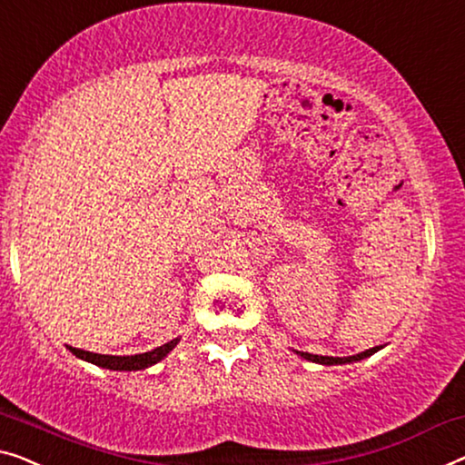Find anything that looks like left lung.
I'll list each match as a JSON object with an SVG mask.
<instances>
[{"label": "left lung", "mask_w": 465, "mask_h": 465, "mask_svg": "<svg viewBox=\"0 0 465 465\" xmlns=\"http://www.w3.org/2000/svg\"><path fill=\"white\" fill-rule=\"evenodd\" d=\"M380 349H384V346H373V349H367V351L357 352V355H351V357H323V355H311V352H302V351H294V352L299 357L307 359V361H313L320 365H346V363H357V361H361V359L371 357L373 352H378Z\"/></svg>", "instance_id": "1"}]
</instances>
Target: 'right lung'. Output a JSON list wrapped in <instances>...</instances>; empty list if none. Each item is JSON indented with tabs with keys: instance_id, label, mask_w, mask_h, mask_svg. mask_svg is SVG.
Returning a JSON list of instances; mask_svg holds the SVG:
<instances>
[{
	"instance_id": "add662e5",
	"label": "right lung",
	"mask_w": 465,
	"mask_h": 465,
	"mask_svg": "<svg viewBox=\"0 0 465 465\" xmlns=\"http://www.w3.org/2000/svg\"><path fill=\"white\" fill-rule=\"evenodd\" d=\"M182 338H175V341H169L163 346H156L148 352H140V355H100V352H89L83 349H74V346H66L68 351L73 352L74 357L83 359V361L94 363L98 367H104V370H113V371H137V370H148V367L156 365L158 361L169 355V352L175 349Z\"/></svg>"
}]
</instances>
